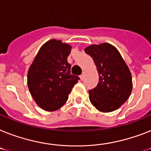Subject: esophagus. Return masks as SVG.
<instances>
[{
    "mask_svg": "<svg viewBox=\"0 0 151 151\" xmlns=\"http://www.w3.org/2000/svg\"><path fill=\"white\" fill-rule=\"evenodd\" d=\"M84 75H85V74H84V73H83V74H81V75L80 76V78H81V80H83L84 78Z\"/></svg>",
    "mask_w": 151,
    "mask_h": 151,
    "instance_id": "obj_1",
    "label": "esophagus"
}]
</instances>
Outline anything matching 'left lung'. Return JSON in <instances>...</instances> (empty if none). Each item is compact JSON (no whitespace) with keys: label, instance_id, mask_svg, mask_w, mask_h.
I'll return each mask as SVG.
<instances>
[{"label":"left lung","instance_id":"8db88e82","mask_svg":"<svg viewBox=\"0 0 151 151\" xmlns=\"http://www.w3.org/2000/svg\"><path fill=\"white\" fill-rule=\"evenodd\" d=\"M84 52L91 56L99 75L96 88L88 91L90 101L102 112L118 109L129 99L133 89L128 66L118 50L107 42L91 45Z\"/></svg>","mask_w":151,"mask_h":151}]
</instances>
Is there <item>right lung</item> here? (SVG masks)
Listing matches in <instances>:
<instances>
[{"mask_svg":"<svg viewBox=\"0 0 151 151\" xmlns=\"http://www.w3.org/2000/svg\"><path fill=\"white\" fill-rule=\"evenodd\" d=\"M70 51L69 44L50 40L41 46L29 67L27 77L29 91L43 110L53 111L62 107L80 79L70 74L71 65L67 62Z\"/></svg>","mask_w":151,"mask_h":151,"instance_id":"1","label":"right lung"}]
</instances>
